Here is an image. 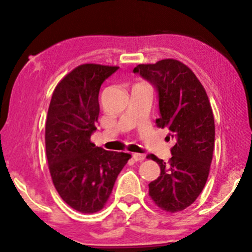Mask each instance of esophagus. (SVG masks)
Here are the masks:
<instances>
[{
	"instance_id": "34e87169",
	"label": "esophagus",
	"mask_w": 252,
	"mask_h": 252,
	"mask_svg": "<svg viewBox=\"0 0 252 252\" xmlns=\"http://www.w3.org/2000/svg\"><path fill=\"white\" fill-rule=\"evenodd\" d=\"M144 158H146V156L143 154H138V153H134V154H132V158H134L135 161H143Z\"/></svg>"
}]
</instances>
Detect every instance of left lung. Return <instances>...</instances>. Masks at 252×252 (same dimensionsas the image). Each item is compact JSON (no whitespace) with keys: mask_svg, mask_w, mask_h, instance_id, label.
I'll use <instances>...</instances> for the list:
<instances>
[{"mask_svg":"<svg viewBox=\"0 0 252 252\" xmlns=\"http://www.w3.org/2000/svg\"><path fill=\"white\" fill-rule=\"evenodd\" d=\"M134 73L154 85L158 94V128H168L174 140L168 163L155 155L160 176L149 184V195L166 212L192 205L209 178L215 149V118L204 86L189 67L175 59L140 63Z\"/></svg>","mask_w":252,"mask_h":252,"instance_id":"left-lung-1","label":"left lung"}]
</instances>
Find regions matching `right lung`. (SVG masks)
Returning a JSON list of instances; mask_svg holds the SVG:
<instances>
[{
    "instance_id": "obj_1",
    "label": "right lung",
    "mask_w": 252,
    "mask_h": 252,
    "mask_svg": "<svg viewBox=\"0 0 252 252\" xmlns=\"http://www.w3.org/2000/svg\"><path fill=\"white\" fill-rule=\"evenodd\" d=\"M117 70V66L83 63L66 74L52 94L45 130L48 168L57 192L78 212L103 209L131 156L91 142L100 85Z\"/></svg>"
}]
</instances>
